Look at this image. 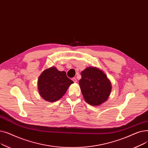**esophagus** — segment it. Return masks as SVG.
Here are the masks:
<instances>
[{"label":"esophagus","mask_w":148,"mask_h":148,"mask_svg":"<svg viewBox=\"0 0 148 148\" xmlns=\"http://www.w3.org/2000/svg\"><path fill=\"white\" fill-rule=\"evenodd\" d=\"M72 80H73V81L74 83H76V82H77V79H76V78H73Z\"/></svg>","instance_id":"obj_1"}]
</instances>
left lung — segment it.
I'll use <instances>...</instances> for the list:
<instances>
[{"mask_svg":"<svg viewBox=\"0 0 148 148\" xmlns=\"http://www.w3.org/2000/svg\"><path fill=\"white\" fill-rule=\"evenodd\" d=\"M79 85L86 101L92 106L106 102L112 90V84L107 75L96 67H88L81 73Z\"/></svg>","mask_w":148,"mask_h":148,"instance_id":"obj_1","label":"left lung"}]
</instances>
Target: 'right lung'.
<instances>
[{
    "mask_svg": "<svg viewBox=\"0 0 148 148\" xmlns=\"http://www.w3.org/2000/svg\"><path fill=\"white\" fill-rule=\"evenodd\" d=\"M73 83L65 71H59L53 66L45 69L39 77L38 89L44 99L52 103L63 97Z\"/></svg>",
    "mask_w": 148,
    "mask_h": 148,
    "instance_id": "right-lung-1",
    "label": "right lung"
}]
</instances>
